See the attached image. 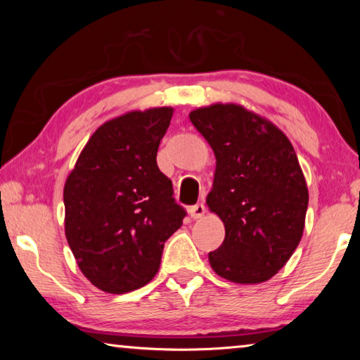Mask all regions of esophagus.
I'll list each match as a JSON object with an SVG mask.
<instances>
[{"label":"esophagus","mask_w":360,"mask_h":360,"mask_svg":"<svg viewBox=\"0 0 360 360\" xmlns=\"http://www.w3.org/2000/svg\"><path fill=\"white\" fill-rule=\"evenodd\" d=\"M188 214H191L192 219H202L206 214L205 205L203 203H198V205L191 206V210H188Z\"/></svg>","instance_id":"1"}]
</instances>
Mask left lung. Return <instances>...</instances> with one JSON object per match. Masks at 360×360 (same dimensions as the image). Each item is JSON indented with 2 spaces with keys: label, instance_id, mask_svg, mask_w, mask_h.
I'll return each instance as SVG.
<instances>
[{
  "label": "left lung",
  "instance_id": "obj_1",
  "mask_svg": "<svg viewBox=\"0 0 360 360\" xmlns=\"http://www.w3.org/2000/svg\"><path fill=\"white\" fill-rule=\"evenodd\" d=\"M216 157L208 210L225 227L210 252L212 270L236 284H259L288 264L302 240L308 187L283 130L236 103H212L188 114Z\"/></svg>",
  "mask_w": 360,
  "mask_h": 360
}]
</instances>
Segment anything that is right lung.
I'll return each instance as SVG.
<instances>
[{
    "label": "right lung",
    "instance_id": "right-lung-1",
    "mask_svg": "<svg viewBox=\"0 0 360 360\" xmlns=\"http://www.w3.org/2000/svg\"><path fill=\"white\" fill-rule=\"evenodd\" d=\"M173 112L172 106L135 109L105 122L65 181L66 240L82 275L108 294L148 284L186 216L157 167Z\"/></svg>",
    "mask_w": 360,
    "mask_h": 360
}]
</instances>
